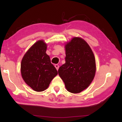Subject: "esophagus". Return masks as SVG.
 Segmentation results:
<instances>
[{"label":"esophagus","instance_id":"esophagus-1","mask_svg":"<svg viewBox=\"0 0 122 122\" xmlns=\"http://www.w3.org/2000/svg\"><path fill=\"white\" fill-rule=\"evenodd\" d=\"M55 67L56 68V69H57V71H58L59 68V66L58 65H55Z\"/></svg>","mask_w":122,"mask_h":122}]
</instances>
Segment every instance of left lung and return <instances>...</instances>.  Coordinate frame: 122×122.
Masks as SVG:
<instances>
[{"label":"left lung","instance_id":"1","mask_svg":"<svg viewBox=\"0 0 122 122\" xmlns=\"http://www.w3.org/2000/svg\"><path fill=\"white\" fill-rule=\"evenodd\" d=\"M66 63L59 68L60 77L67 91L80 93L93 81L96 66L94 54L89 45L80 37H74L65 45Z\"/></svg>","mask_w":122,"mask_h":122}]
</instances>
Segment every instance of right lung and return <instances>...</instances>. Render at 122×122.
I'll use <instances>...</instances> for the list:
<instances>
[{
	"label": "right lung",
	"mask_w": 122,
	"mask_h": 122,
	"mask_svg": "<svg viewBox=\"0 0 122 122\" xmlns=\"http://www.w3.org/2000/svg\"><path fill=\"white\" fill-rule=\"evenodd\" d=\"M47 45L40 40L32 45L25 54L20 71L25 82L33 90L43 92L48 88L57 71L46 54Z\"/></svg>",
	"instance_id": "obj_1"
}]
</instances>
